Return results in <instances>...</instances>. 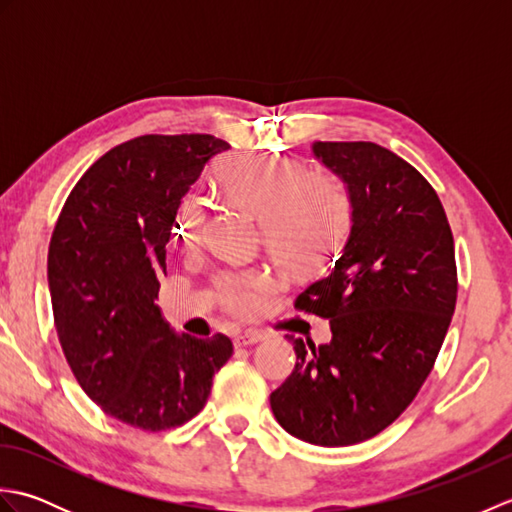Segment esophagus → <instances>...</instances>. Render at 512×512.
Returning a JSON list of instances; mask_svg holds the SVG:
<instances>
[{"mask_svg": "<svg viewBox=\"0 0 512 512\" xmlns=\"http://www.w3.org/2000/svg\"><path fill=\"white\" fill-rule=\"evenodd\" d=\"M264 339H266L264 332L248 330V332H244V334H237L235 339H233V343H235V347H248V345H255V343L264 341Z\"/></svg>", "mask_w": 512, "mask_h": 512, "instance_id": "34e87169", "label": "esophagus"}]
</instances>
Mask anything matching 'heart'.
<instances>
[{
    "label": "heart",
    "instance_id": "heart-1",
    "mask_svg": "<svg viewBox=\"0 0 512 512\" xmlns=\"http://www.w3.org/2000/svg\"><path fill=\"white\" fill-rule=\"evenodd\" d=\"M220 187L235 204L262 224L264 244L290 266H303L336 246L350 226V200L332 180H308L301 165L288 158H228L222 162ZM204 202L189 193L176 217V235L184 250L200 242ZM275 279L266 270L224 273L217 292L237 317L262 312Z\"/></svg>",
    "mask_w": 512,
    "mask_h": 512
}]
</instances>
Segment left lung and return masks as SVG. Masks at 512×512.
<instances>
[{
  "instance_id": "left-lung-1",
  "label": "left lung",
  "mask_w": 512,
  "mask_h": 512,
  "mask_svg": "<svg viewBox=\"0 0 512 512\" xmlns=\"http://www.w3.org/2000/svg\"><path fill=\"white\" fill-rule=\"evenodd\" d=\"M352 206L350 237L295 308L330 319L332 341L295 336L297 363L270 394L277 422L319 447L387 429L436 363L458 299L453 233L438 193L376 143H314Z\"/></svg>"
}]
</instances>
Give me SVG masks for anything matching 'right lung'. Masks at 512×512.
I'll list each match as a JSON object with an SVG mask.
<instances>
[{"instance_id":"right-lung-1","label":"right lung","mask_w":512,"mask_h":512,"mask_svg":"<svg viewBox=\"0 0 512 512\" xmlns=\"http://www.w3.org/2000/svg\"><path fill=\"white\" fill-rule=\"evenodd\" d=\"M226 149L209 134L127 140L83 173L52 231L48 288L65 361L129 427L165 431L198 416L233 354L224 334H176L156 303L182 195Z\"/></svg>"}]
</instances>
